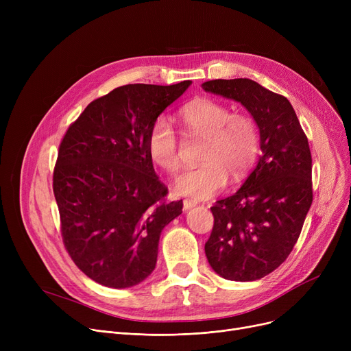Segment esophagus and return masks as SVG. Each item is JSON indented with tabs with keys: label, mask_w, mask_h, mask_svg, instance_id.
Segmentation results:
<instances>
[{
	"label": "esophagus",
	"mask_w": 351,
	"mask_h": 351,
	"mask_svg": "<svg viewBox=\"0 0 351 351\" xmlns=\"http://www.w3.org/2000/svg\"><path fill=\"white\" fill-rule=\"evenodd\" d=\"M193 206H196V202H195V200H191V199H185V200H183V209H185V210H189V209H192Z\"/></svg>",
	"instance_id": "34e87169"
}]
</instances>
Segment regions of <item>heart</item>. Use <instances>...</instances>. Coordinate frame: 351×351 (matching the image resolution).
Wrapping results in <instances>:
<instances>
[{"label": "heart", "instance_id": "1", "mask_svg": "<svg viewBox=\"0 0 351 351\" xmlns=\"http://www.w3.org/2000/svg\"><path fill=\"white\" fill-rule=\"evenodd\" d=\"M188 132L205 138L196 168L183 169L173 180V192L193 199H209L222 191L229 175L241 179L252 168L259 154V129L243 112H232L223 102L200 98L180 110ZM151 159L168 172L179 168V142L166 117H158L147 134Z\"/></svg>", "mask_w": 351, "mask_h": 351}]
</instances>
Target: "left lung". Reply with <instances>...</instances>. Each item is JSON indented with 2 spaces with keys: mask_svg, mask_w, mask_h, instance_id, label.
Masks as SVG:
<instances>
[{
  "mask_svg": "<svg viewBox=\"0 0 351 351\" xmlns=\"http://www.w3.org/2000/svg\"><path fill=\"white\" fill-rule=\"evenodd\" d=\"M202 88L249 110L262 151L242 188L210 208L215 223L205 253L222 278L259 280L287 259L311 206L308 141L289 99L252 80H213Z\"/></svg>",
  "mask_w": 351,
  "mask_h": 351,
  "instance_id": "left-lung-1",
  "label": "left lung"
}]
</instances>
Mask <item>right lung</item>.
I'll return each mask as SVG.
<instances>
[{"label": "right lung", "instance_id": "obj_1", "mask_svg": "<svg viewBox=\"0 0 351 351\" xmlns=\"http://www.w3.org/2000/svg\"><path fill=\"white\" fill-rule=\"evenodd\" d=\"M191 81L129 84L92 101L61 141L52 188L62 241L89 279L114 289L143 282L158 257L163 228L182 213L165 202L147 134Z\"/></svg>", "mask_w": 351, "mask_h": 351}]
</instances>
